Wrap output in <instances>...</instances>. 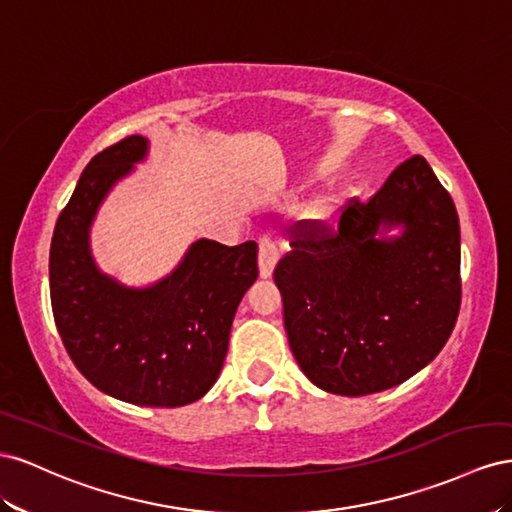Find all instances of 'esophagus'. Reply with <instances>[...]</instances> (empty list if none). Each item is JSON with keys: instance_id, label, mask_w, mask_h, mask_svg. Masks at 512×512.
<instances>
[{"instance_id": "esophagus-1", "label": "esophagus", "mask_w": 512, "mask_h": 512, "mask_svg": "<svg viewBox=\"0 0 512 512\" xmlns=\"http://www.w3.org/2000/svg\"><path fill=\"white\" fill-rule=\"evenodd\" d=\"M281 248L272 238L264 236L259 240V276L261 279H270L276 264H279Z\"/></svg>"}]
</instances>
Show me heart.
<instances>
[{
    "label": "heart",
    "mask_w": 512,
    "mask_h": 512,
    "mask_svg": "<svg viewBox=\"0 0 512 512\" xmlns=\"http://www.w3.org/2000/svg\"><path fill=\"white\" fill-rule=\"evenodd\" d=\"M337 210H339V199H337V197H330V199L319 201L313 212H315L317 221L326 223V221H332L334 214H337Z\"/></svg>",
    "instance_id": "1"
}]
</instances>
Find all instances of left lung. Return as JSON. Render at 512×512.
<instances>
[{
	"instance_id": "left-lung-1",
	"label": "left lung",
	"mask_w": 512,
	"mask_h": 512,
	"mask_svg": "<svg viewBox=\"0 0 512 512\" xmlns=\"http://www.w3.org/2000/svg\"><path fill=\"white\" fill-rule=\"evenodd\" d=\"M294 233L274 283L291 352L317 388L382 392L442 352L461 306V233L425 158H407L367 203L349 201L339 231Z\"/></svg>"
}]
</instances>
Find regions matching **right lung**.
Listing matches in <instances>:
<instances>
[{
	"instance_id": "right-lung-1",
	"label": "right lung",
	"mask_w": 512,
	"mask_h": 512,
	"mask_svg": "<svg viewBox=\"0 0 512 512\" xmlns=\"http://www.w3.org/2000/svg\"><path fill=\"white\" fill-rule=\"evenodd\" d=\"M133 135L96 154L55 223L49 283L55 326L75 367L100 392L133 405L180 407L221 375L229 332L257 281V244L201 238L171 274L128 287L94 261L90 229L111 188L145 160Z\"/></svg>"
}]
</instances>
